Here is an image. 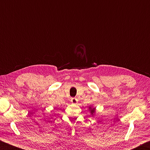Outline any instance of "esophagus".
Returning a JSON list of instances; mask_svg holds the SVG:
<instances>
[{"instance_id": "obj_1", "label": "esophagus", "mask_w": 150, "mask_h": 150, "mask_svg": "<svg viewBox=\"0 0 150 150\" xmlns=\"http://www.w3.org/2000/svg\"><path fill=\"white\" fill-rule=\"evenodd\" d=\"M71 102H72L73 104H76L77 102H78V100H77L76 98H73L71 99Z\"/></svg>"}]
</instances>
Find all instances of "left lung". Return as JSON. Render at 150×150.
<instances>
[{"instance_id": "1", "label": "left lung", "mask_w": 150, "mask_h": 150, "mask_svg": "<svg viewBox=\"0 0 150 150\" xmlns=\"http://www.w3.org/2000/svg\"><path fill=\"white\" fill-rule=\"evenodd\" d=\"M90 112H91V114L92 115V116H93V114L95 113V111H96V108H91V107H90Z\"/></svg>"}]
</instances>
